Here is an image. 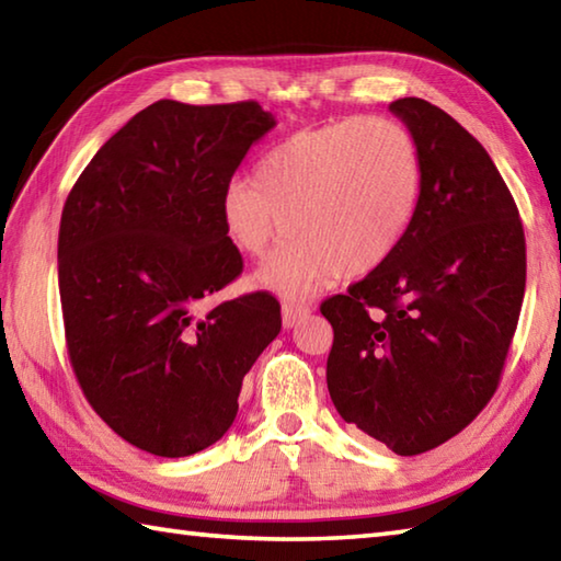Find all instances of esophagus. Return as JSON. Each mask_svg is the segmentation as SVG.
Here are the masks:
<instances>
[{
  "mask_svg": "<svg viewBox=\"0 0 561 561\" xmlns=\"http://www.w3.org/2000/svg\"><path fill=\"white\" fill-rule=\"evenodd\" d=\"M311 316V306L306 304H296V301H284L282 306V321H284V328H294L299 325L304 318Z\"/></svg>",
  "mask_w": 561,
  "mask_h": 561,
  "instance_id": "esophagus-1",
  "label": "esophagus"
}]
</instances>
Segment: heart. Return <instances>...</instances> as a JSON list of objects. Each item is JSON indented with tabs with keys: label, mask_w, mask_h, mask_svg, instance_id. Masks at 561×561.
<instances>
[{
	"label": "heart",
	"mask_w": 561,
	"mask_h": 561,
	"mask_svg": "<svg viewBox=\"0 0 561 561\" xmlns=\"http://www.w3.org/2000/svg\"><path fill=\"white\" fill-rule=\"evenodd\" d=\"M421 152L393 118L350 116L301 128L272 146L255 180L226 184L228 238L262 260L265 287L306 296L337 277H362L387 262L411 228L421 199Z\"/></svg>",
	"instance_id": "b5f03b06"
}]
</instances>
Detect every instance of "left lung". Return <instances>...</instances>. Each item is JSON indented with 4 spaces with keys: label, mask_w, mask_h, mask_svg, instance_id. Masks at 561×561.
<instances>
[{
    "label": "left lung",
    "mask_w": 561,
    "mask_h": 561,
    "mask_svg": "<svg viewBox=\"0 0 561 561\" xmlns=\"http://www.w3.org/2000/svg\"><path fill=\"white\" fill-rule=\"evenodd\" d=\"M421 152V199L393 255L321 304L337 413L401 457L443 445L499 387L525 294V236L484 146L419 96L389 104Z\"/></svg>",
    "instance_id": "1"
}]
</instances>
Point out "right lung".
Here are the masks:
<instances>
[{
    "mask_svg": "<svg viewBox=\"0 0 561 561\" xmlns=\"http://www.w3.org/2000/svg\"><path fill=\"white\" fill-rule=\"evenodd\" d=\"M274 126L257 102L160 99L96 150L65 202L58 284L75 377L99 419L150 455L221 440L243 377L282 331L267 291L208 306L243 272L224 190Z\"/></svg>",
    "mask_w": 561,
    "mask_h": 561,
    "instance_id": "right-lung-1",
    "label": "right lung"
}]
</instances>
